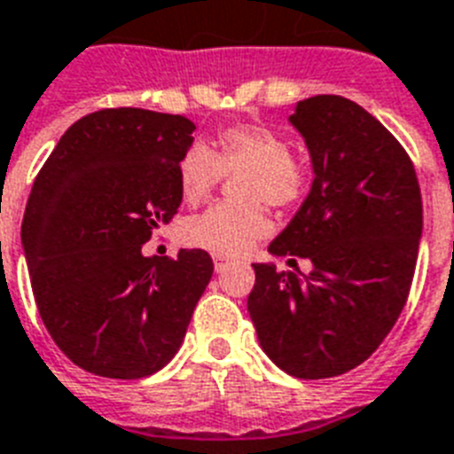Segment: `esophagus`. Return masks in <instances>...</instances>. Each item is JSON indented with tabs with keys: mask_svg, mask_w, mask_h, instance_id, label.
<instances>
[{
	"mask_svg": "<svg viewBox=\"0 0 454 454\" xmlns=\"http://www.w3.org/2000/svg\"><path fill=\"white\" fill-rule=\"evenodd\" d=\"M213 266H215V273H223L227 266H230V259L224 257H213Z\"/></svg>",
	"mask_w": 454,
	"mask_h": 454,
	"instance_id": "obj_1",
	"label": "esophagus"
}]
</instances>
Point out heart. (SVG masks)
<instances>
[{"mask_svg": "<svg viewBox=\"0 0 454 454\" xmlns=\"http://www.w3.org/2000/svg\"><path fill=\"white\" fill-rule=\"evenodd\" d=\"M246 174L236 195L243 207H213L185 220L184 243L218 257H241L269 234V218L257 201L289 208L303 200L308 172L292 158L286 139L266 126L241 123L220 130L215 145L190 146L179 162V188L188 204L207 200L223 179Z\"/></svg>", "mask_w": 454, "mask_h": 454, "instance_id": "obj_1", "label": "heart"}]
</instances>
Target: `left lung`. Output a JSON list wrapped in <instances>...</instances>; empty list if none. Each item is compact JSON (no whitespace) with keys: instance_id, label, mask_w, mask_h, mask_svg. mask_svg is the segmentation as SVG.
Returning <instances> with one entry per match:
<instances>
[{"instance_id":"8db88e82","label":"left lung","mask_w":454,"mask_h":454,"mask_svg":"<svg viewBox=\"0 0 454 454\" xmlns=\"http://www.w3.org/2000/svg\"><path fill=\"white\" fill-rule=\"evenodd\" d=\"M289 123L315 179L269 253L309 259L312 270L253 264L247 312L280 370L328 379L370 358L404 308L422 236L420 185L400 142L354 100H298Z\"/></svg>"}]
</instances>
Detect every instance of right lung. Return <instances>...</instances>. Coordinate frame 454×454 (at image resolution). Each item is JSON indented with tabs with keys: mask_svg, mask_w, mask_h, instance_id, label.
Returning a JSON list of instances; mask_svg holds the SVG:
<instances>
[{
	"mask_svg": "<svg viewBox=\"0 0 454 454\" xmlns=\"http://www.w3.org/2000/svg\"><path fill=\"white\" fill-rule=\"evenodd\" d=\"M192 133L181 114L98 110L61 135L34 181L22 218L34 298L57 347L91 374L142 379L168 365L211 280L204 250L142 254L179 211Z\"/></svg>",
	"mask_w": 454,
	"mask_h": 454,
	"instance_id": "1",
	"label": "right lung"
}]
</instances>
